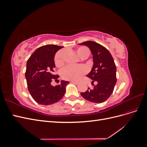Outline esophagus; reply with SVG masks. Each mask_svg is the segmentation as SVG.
I'll use <instances>...</instances> for the list:
<instances>
[{
    "mask_svg": "<svg viewBox=\"0 0 147 147\" xmlns=\"http://www.w3.org/2000/svg\"><path fill=\"white\" fill-rule=\"evenodd\" d=\"M71 83H74V84H78V82H74V81H71L70 82Z\"/></svg>",
    "mask_w": 147,
    "mask_h": 147,
    "instance_id": "esophagus-1",
    "label": "esophagus"
}]
</instances>
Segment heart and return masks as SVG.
I'll return each mask as SVG.
<instances>
[{
  "label": "heart",
  "mask_w": 147,
  "mask_h": 147,
  "mask_svg": "<svg viewBox=\"0 0 147 147\" xmlns=\"http://www.w3.org/2000/svg\"><path fill=\"white\" fill-rule=\"evenodd\" d=\"M77 55L83 59H85L90 55V51L86 47H80L76 50ZM55 64L57 67L61 68L65 64V52L61 50L55 56ZM86 73V69L83 66H67L61 72V77L69 81H78Z\"/></svg>",
  "instance_id": "1"
}]
</instances>
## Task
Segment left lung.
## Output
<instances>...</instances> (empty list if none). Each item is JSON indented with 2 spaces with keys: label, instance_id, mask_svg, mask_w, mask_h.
<instances>
[{
  "label": "left lung",
  "instance_id": "left-lung-1",
  "mask_svg": "<svg viewBox=\"0 0 147 147\" xmlns=\"http://www.w3.org/2000/svg\"><path fill=\"white\" fill-rule=\"evenodd\" d=\"M79 45H86L90 49L93 57L91 71L87 77L92 80V89L89 88L86 92H81L84 99L94 103H102L109 99L112 94L117 83L116 65L109 51L100 44L86 41Z\"/></svg>",
  "mask_w": 147,
  "mask_h": 147
}]
</instances>
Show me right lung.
I'll list each match as a JSON object with an SVG mask.
<instances>
[{
	"label": "right lung",
	"mask_w": 147,
	"mask_h": 147,
	"mask_svg": "<svg viewBox=\"0 0 147 147\" xmlns=\"http://www.w3.org/2000/svg\"><path fill=\"white\" fill-rule=\"evenodd\" d=\"M63 47L47 45L38 48L27 61L25 77L28 88L34 100L41 105H50L61 100L69 83L61 81L56 86L51 84L59 77L54 74L55 53Z\"/></svg>",
	"instance_id": "right-lung-1"
}]
</instances>
